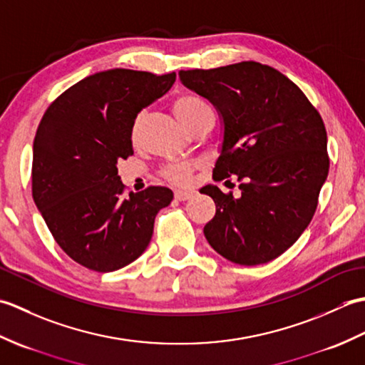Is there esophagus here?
Here are the masks:
<instances>
[{"label":"esophagus","mask_w":365,"mask_h":365,"mask_svg":"<svg viewBox=\"0 0 365 365\" xmlns=\"http://www.w3.org/2000/svg\"><path fill=\"white\" fill-rule=\"evenodd\" d=\"M192 196H195V192L192 191H187V190H177L175 192H174V197H175V200H188V199H191Z\"/></svg>","instance_id":"1"}]
</instances>
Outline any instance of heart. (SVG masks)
<instances>
[{
	"mask_svg": "<svg viewBox=\"0 0 365 365\" xmlns=\"http://www.w3.org/2000/svg\"><path fill=\"white\" fill-rule=\"evenodd\" d=\"M173 111L178 122H180L190 133L197 130L205 120L213 119V111L210 105H208L204 98H200L195 94L178 96L173 102ZM138 128L139 120L136 119L133 122V125H131L130 133V138L133 143H136L138 139ZM191 170V165H187V163H174V165H169L165 169V177L174 183H187L190 180Z\"/></svg>",
	"mask_w": 365,
	"mask_h": 365,
	"instance_id": "b5f03b06",
	"label": "heart"
}]
</instances>
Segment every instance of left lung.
Segmentation results:
<instances>
[{
    "instance_id": "obj_1",
    "label": "left lung",
    "mask_w": 365,
    "mask_h": 365,
    "mask_svg": "<svg viewBox=\"0 0 365 365\" xmlns=\"http://www.w3.org/2000/svg\"><path fill=\"white\" fill-rule=\"evenodd\" d=\"M178 76L207 98L222 120L213 178L237 175L242 182L240 197L224 195L216 185L200 188L216 205L204 227L207 242L238 265L279 257L312 221L328 177L322 115L285 75L254 61L180 71Z\"/></svg>"
}]
</instances>
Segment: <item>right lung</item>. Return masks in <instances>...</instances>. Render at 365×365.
Masks as SVG:
<instances>
[{"label":"right lung","mask_w":365,"mask_h":365,"mask_svg":"<svg viewBox=\"0 0 365 365\" xmlns=\"http://www.w3.org/2000/svg\"><path fill=\"white\" fill-rule=\"evenodd\" d=\"M175 72L111 68L89 75L45 111L33 145V197L51 235L98 273L127 267L149 246L166 187L123 197L118 163L133 155L131 125L173 88Z\"/></svg>","instance_id":"right-lung-1"}]
</instances>
